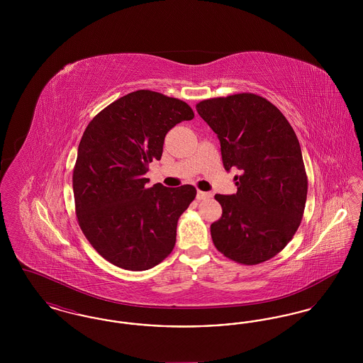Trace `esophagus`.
<instances>
[{
	"label": "esophagus",
	"mask_w": 363,
	"mask_h": 363,
	"mask_svg": "<svg viewBox=\"0 0 363 363\" xmlns=\"http://www.w3.org/2000/svg\"><path fill=\"white\" fill-rule=\"evenodd\" d=\"M211 197H212V193L197 190V200H208V199H211Z\"/></svg>",
	"instance_id": "esophagus-1"
}]
</instances>
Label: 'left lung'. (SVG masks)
Returning a JSON list of instances; mask_svg holds the SVG:
<instances>
[{
	"label": "left lung",
	"instance_id": "obj_1",
	"mask_svg": "<svg viewBox=\"0 0 363 363\" xmlns=\"http://www.w3.org/2000/svg\"><path fill=\"white\" fill-rule=\"evenodd\" d=\"M218 135L225 170L235 194H216L222 218L211 237L225 257L256 265L277 256L301 225L308 177L301 145L277 106L255 94L213 98L196 106Z\"/></svg>",
	"mask_w": 363,
	"mask_h": 363
}]
</instances>
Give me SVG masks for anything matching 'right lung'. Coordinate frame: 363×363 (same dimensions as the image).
I'll return each mask as SVG.
<instances>
[{
	"instance_id": "1",
	"label": "right lung",
	"mask_w": 363,
	"mask_h": 363,
	"mask_svg": "<svg viewBox=\"0 0 363 363\" xmlns=\"http://www.w3.org/2000/svg\"><path fill=\"white\" fill-rule=\"evenodd\" d=\"M193 117L189 104L138 89L88 123L72 179L76 215L86 240L111 264L145 271L172 253L178 219L196 188H147L144 175L160 160L167 132Z\"/></svg>"
}]
</instances>
